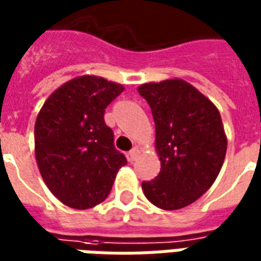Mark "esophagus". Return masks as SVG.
<instances>
[{"label":"esophagus","instance_id":"1","mask_svg":"<svg viewBox=\"0 0 261 261\" xmlns=\"http://www.w3.org/2000/svg\"><path fill=\"white\" fill-rule=\"evenodd\" d=\"M138 155H140V149L137 147H134L130 152H128V159H130V161H136V159L138 158Z\"/></svg>","mask_w":261,"mask_h":261}]
</instances>
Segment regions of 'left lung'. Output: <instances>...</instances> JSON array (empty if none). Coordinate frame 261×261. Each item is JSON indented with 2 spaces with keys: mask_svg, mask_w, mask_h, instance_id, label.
Here are the masks:
<instances>
[{
  "mask_svg": "<svg viewBox=\"0 0 261 261\" xmlns=\"http://www.w3.org/2000/svg\"><path fill=\"white\" fill-rule=\"evenodd\" d=\"M155 121L159 175L142 181V192L162 210L187 207L217 179L226 153V136L218 109L179 78L138 86Z\"/></svg>",
  "mask_w": 261,
  "mask_h": 261,
  "instance_id": "1",
  "label": "left lung"
}]
</instances>
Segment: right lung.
Listing matches in <instances>:
<instances>
[{"label":"right lung","mask_w":261,"mask_h":261,"mask_svg":"<svg viewBox=\"0 0 261 261\" xmlns=\"http://www.w3.org/2000/svg\"><path fill=\"white\" fill-rule=\"evenodd\" d=\"M124 86L95 75L65 82L47 97L35 123V155L60 201L88 210L106 200L127 159L113 144L105 109Z\"/></svg>","instance_id":"1"}]
</instances>
